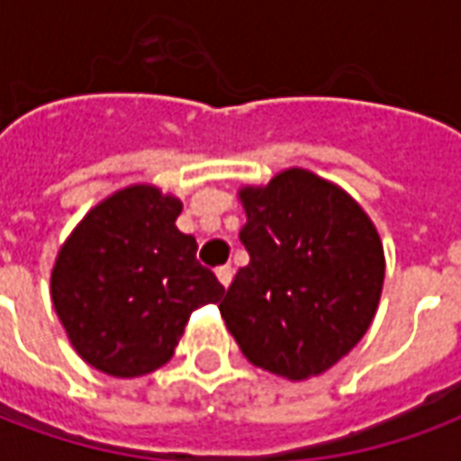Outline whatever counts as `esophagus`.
<instances>
[{"mask_svg": "<svg viewBox=\"0 0 461 461\" xmlns=\"http://www.w3.org/2000/svg\"><path fill=\"white\" fill-rule=\"evenodd\" d=\"M231 276H234V269H231L230 264H224V267H220V269H217V279H220L221 286H230Z\"/></svg>", "mask_w": 461, "mask_h": 461, "instance_id": "obj_1", "label": "esophagus"}]
</instances>
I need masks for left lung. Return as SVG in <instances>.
<instances>
[{
	"instance_id": "left-lung-1",
	"label": "left lung",
	"mask_w": 461,
	"mask_h": 461,
	"mask_svg": "<svg viewBox=\"0 0 461 461\" xmlns=\"http://www.w3.org/2000/svg\"><path fill=\"white\" fill-rule=\"evenodd\" d=\"M249 264L220 303L249 363L303 380L336 366L375 316L385 259L373 221L346 192L286 170L240 192Z\"/></svg>"
}]
</instances>
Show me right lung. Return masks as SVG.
Listing matches in <instances>:
<instances>
[{
	"label": "right lung",
	"instance_id": "1",
	"mask_svg": "<svg viewBox=\"0 0 461 461\" xmlns=\"http://www.w3.org/2000/svg\"><path fill=\"white\" fill-rule=\"evenodd\" d=\"M182 204L148 185L115 192L88 212L59 251L51 299L88 366L148 375L175 353L190 313L217 303V276L197 241L175 227Z\"/></svg>",
	"mask_w": 461,
	"mask_h": 461
}]
</instances>
